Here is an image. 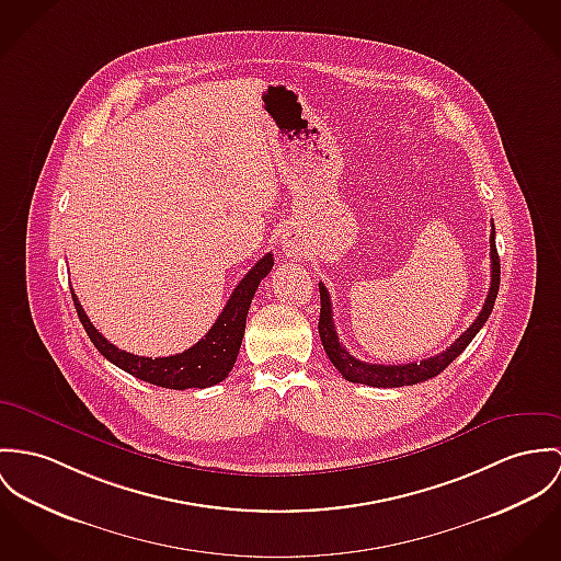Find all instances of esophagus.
Wrapping results in <instances>:
<instances>
[{
  "label": "esophagus",
  "instance_id": "esophagus-1",
  "mask_svg": "<svg viewBox=\"0 0 561 561\" xmlns=\"http://www.w3.org/2000/svg\"><path fill=\"white\" fill-rule=\"evenodd\" d=\"M280 244H283V253L287 256H300L305 253V238L298 233V231H287V233H283V240H280Z\"/></svg>",
  "mask_w": 561,
  "mask_h": 561
}]
</instances>
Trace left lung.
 I'll return each instance as SVG.
<instances>
[{"label": "left lung", "mask_w": 561, "mask_h": 561, "mask_svg": "<svg viewBox=\"0 0 561 561\" xmlns=\"http://www.w3.org/2000/svg\"><path fill=\"white\" fill-rule=\"evenodd\" d=\"M500 255H497V247H495V227L491 231V287H489V296L484 300L482 310L478 312L476 321L460 334L459 339L442 354L437 356L426 357L422 362H411V364H368L362 362L357 357L352 356L334 328V317H332V302H330V294L325 289L323 283H319V296H321V312H319V336H321V345L325 350V354L330 357V362L336 366V370L354 383H364V386H373V388H401V386H413L426 379L437 377L453 359L465 352V347L473 341V336L480 332V328L486 323L495 298L500 291Z\"/></svg>", "instance_id": "8db88e82"}]
</instances>
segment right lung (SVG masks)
<instances>
[{"instance_id": "1", "label": "right lung", "mask_w": 561, "mask_h": 561, "mask_svg": "<svg viewBox=\"0 0 561 561\" xmlns=\"http://www.w3.org/2000/svg\"><path fill=\"white\" fill-rule=\"evenodd\" d=\"M274 265V255H263L251 272L238 283L231 298L218 314L216 323L209 328L199 343H195L191 350L169 357H144L128 354L124 350H117L113 343H108L101 332L94 328L90 317L85 314L79 298L72 291V302L77 308V314L94 343V347L102 356L122 370L130 373L133 377L148 381L160 388L169 390H186V388H209L220 383L229 370L233 368L240 345L244 339L247 328V314L251 302L255 298L259 283L267 276V272Z\"/></svg>"}]
</instances>
